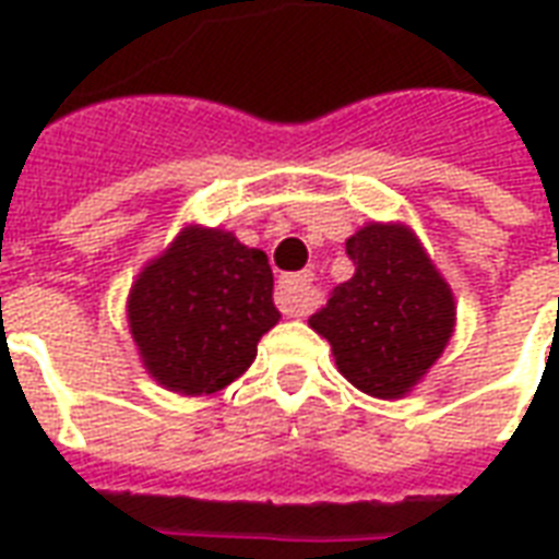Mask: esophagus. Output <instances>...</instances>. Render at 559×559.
Masks as SVG:
<instances>
[{
	"instance_id": "obj_1",
	"label": "esophagus",
	"mask_w": 559,
	"mask_h": 559,
	"mask_svg": "<svg viewBox=\"0 0 559 559\" xmlns=\"http://www.w3.org/2000/svg\"><path fill=\"white\" fill-rule=\"evenodd\" d=\"M275 305L289 319H301L313 307V275L298 272V275H284L275 289Z\"/></svg>"
}]
</instances>
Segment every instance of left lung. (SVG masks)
Returning a JSON list of instances; mask_svg holds the SVG:
<instances>
[{
	"label": "left lung",
	"mask_w": 559,
	"mask_h": 559,
	"mask_svg": "<svg viewBox=\"0 0 559 559\" xmlns=\"http://www.w3.org/2000/svg\"><path fill=\"white\" fill-rule=\"evenodd\" d=\"M354 278L310 316L336 368L371 397L400 400L441 359L455 331V296L406 223H366L348 237Z\"/></svg>",
	"instance_id": "8db88e82"
}]
</instances>
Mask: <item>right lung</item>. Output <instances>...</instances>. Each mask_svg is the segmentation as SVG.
<instances>
[{"instance_id":"1","label":"right lung","mask_w":559,"mask_h":559,"mask_svg":"<svg viewBox=\"0 0 559 559\" xmlns=\"http://www.w3.org/2000/svg\"><path fill=\"white\" fill-rule=\"evenodd\" d=\"M278 319L270 258L226 228L200 223L144 263L127 296V324L144 371L186 397L235 382Z\"/></svg>"}]
</instances>
